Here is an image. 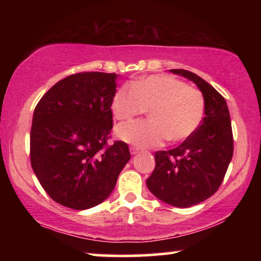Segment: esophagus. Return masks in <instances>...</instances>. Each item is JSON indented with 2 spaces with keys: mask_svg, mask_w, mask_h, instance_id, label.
I'll return each mask as SVG.
<instances>
[{
  "mask_svg": "<svg viewBox=\"0 0 261 261\" xmlns=\"http://www.w3.org/2000/svg\"><path fill=\"white\" fill-rule=\"evenodd\" d=\"M130 152H131L132 155H135V154H137V153L139 152V148L136 147V146H131L130 147Z\"/></svg>",
  "mask_w": 261,
  "mask_h": 261,
  "instance_id": "obj_1",
  "label": "esophagus"
}]
</instances>
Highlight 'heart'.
<instances>
[{
  "label": "heart",
  "instance_id": "obj_1",
  "mask_svg": "<svg viewBox=\"0 0 261 261\" xmlns=\"http://www.w3.org/2000/svg\"><path fill=\"white\" fill-rule=\"evenodd\" d=\"M113 113L118 121L146 113L149 120L120 125L121 139L140 147L156 146L163 140L180 141L189 138L204 118V95L187 83L165 74H153L122 85L115 93Z\"/></svg>",
  "mask_w": 261,
  "mask_h": 261
}]
</instances>
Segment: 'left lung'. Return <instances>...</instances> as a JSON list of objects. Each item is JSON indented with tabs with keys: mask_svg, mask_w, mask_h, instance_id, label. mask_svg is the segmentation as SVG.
Here are the masks:
<instances>
[{
	"mask_svg": "<svg viewBox=\"0 0 261 261\" xmlns=\"http://www.w3.org/2000/svg\"><path fill=\"white\" fill-rule=\"evenodd\" d=\"M192 81L205 100L200 125L179 146L155 152V168L146 180L159 199L176 207L199 204L218 191L233 153L230 115L226 100L196 73L171 69Z\"/></svg>",
	"mask_w": 261,
	"mask_h": 261,
	"instance_id": "1",
	"label": "left lung"
}]
</instances>
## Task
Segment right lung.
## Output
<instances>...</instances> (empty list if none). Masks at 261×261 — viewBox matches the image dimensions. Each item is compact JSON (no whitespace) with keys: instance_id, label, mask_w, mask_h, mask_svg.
<instances>
[{"instance_id":"right-lung-1","label":"right lung","mask_w":261,"mask_h":261,"mask_svg":"<svg viewBox=\"0 0 261 261\" xmlns=\"http://www.w3.org/2000/svg\"><path fill=\"white\" fill-rule=\"evenodd\" d=\"M116 74L78 72L39 101L30 135L31 166L53 200L87 210L107 199L130 160L127 144H107Z\"/></svg>"}]
</instances>
